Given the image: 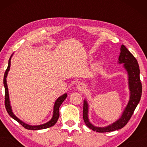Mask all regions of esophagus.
Listing matches in <instances>:
<instances>
[{
  "label": "esophagus",
  "instance_id": "esophagus-1",
  "mask_svg": "<svg viewBox=\"0 0 147 147\" xmlns=\"http://www.w3.org/2000/svg\"><path fill=\"white\" fill-rule=\"evenodd\" d=\"M77 89H78V90L84 91L85 90V85L82 83L79 84L78 85H77Z\"/></svg>",
  "mask_w": 147,
  "mask_h": 147
}]
</instances>
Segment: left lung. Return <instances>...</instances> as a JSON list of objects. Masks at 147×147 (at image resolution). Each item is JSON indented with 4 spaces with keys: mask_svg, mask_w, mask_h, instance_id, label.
Here are the masks:
<instances>
[{
    "mask_svg": "<svg viewBox=\"0 0 147 147\" xmlns=\"http://www.w3.org/2000/svg\"><path fill=\"white\" fill-rule=\"evenodd\" d=\"M119 63H124V68H126L128 74H129V88L131 91L129 102L120 119H119L117 122L110 126L101 128L95 127L89 122L88 118V104L86 101L84 100L83 107L84 121L86 125L89 129H92V131H96V132H111V131H114L115 130L120 129L124 127L129 122L131 116L134 113L135 109L137 107L138 103L140 100L142 88V83L140 78V68L138 61L124 45H122L121 46V52L119 57Z\"/></svg>",
    "mask_w": 147,
    "mask_h": 147,
    "instance_id": "obj_1",
    "label": "left lung"
}]
</instances>
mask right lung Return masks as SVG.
Wrapping results in <instances>:
<instances>
[{
    "instance_id": "1",
    "label": "right lung",
    "mask_w": 147,
    "mask_h": 147,
    "mask_svg": "<svg viewBox=\"0 0 147 147\" xmlns=\"http://www.w3.org/2000/svg\"><path fill=\"white\" fill-rule=\"evenodd\" d=\"M12 56V55H11ZM10 59L11 58H9V62H8V66L5 72L4 75V79H3V84H4L5 86V109L7 110V112L8 113V114L9 115L10 117H11L13 119H14L15 120L17 121L20 124H21L25 129H28V130H40V129H47V128H50L51 126H54L56 124L57 120H58L59 117V107L61 105L62 103L63 102V101L65 100V98L67 97V94H64L62 96H61L60 97H59L57 99V101L55 102V106H54V111H53V117L51 119V120L49 121L48 122L45 123L44 124H42V125H38V126H30L28 124H26L25 123L23 122L22 121L20 120L18 118H17L16 116L14 115V113H12L11 111V106L9 104V94H8V88H7V81H6V77L7 75L8 71L9 70L10 68Z\"/></svg>"
}]
</instances>
